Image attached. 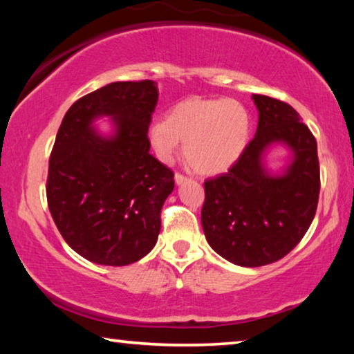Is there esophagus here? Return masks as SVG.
Segmentation results:
<instances>
[{
  "mask_svg": "<svg viewBox=\"0 0 354 354\" xmlns=\"http://www.w3.org/2000/svg\"><path fill=\"white\" fill-rule=\"evenodd\" d=\"M187 181H189V178H185L184 175H181V173H176V175H175V183H176L178 185H181V184L187 183Z\"/></svg>",
  "mask_w": 354,
  "mask_h": 354,
  "instance_id": "1",
  "label": "esophagus"
}]
</instances>
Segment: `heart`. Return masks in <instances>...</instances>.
<instances>
[{
    "mask_svg": "<svg viewBox=\"0 0 354 354\" xmlns=\"http://www.w3.org/2000/svg\"><path fill=\"white\" fill-rule=\"evenodd\" d=\"M250 113L234 100L189 98L156 120L148 128V143L162 162H170L179 142L184 160L201 175L230 170L241 158L250 139Z\"/></svg>",
    "mask_w": 354,
    "mask_h": 354,
    "instance_id": "heart-1",
    "label": "heart"
}]
</instances>
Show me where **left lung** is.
<instances>
[{
	"label": "left lung",
	"mask_w": 354,
	"mask_h": 354,
	"mask_svg": "<svg viewBox=\"0 0 354 354\" xmlns=\"http://www.w3.org/2000/svg\"><path fill=\"white\" fill-rule=\"evenodd\" d=\"M259 112L254 139L230 171L205 183L201 225L211 248L241 267L279 261L306 234L317 211L320 167L317 142L290 104L253 95ZM291 159L281 172L265 165L272 146Z\"/></svg>",
	"instance_id": "8db88e82"
}]
</instances>
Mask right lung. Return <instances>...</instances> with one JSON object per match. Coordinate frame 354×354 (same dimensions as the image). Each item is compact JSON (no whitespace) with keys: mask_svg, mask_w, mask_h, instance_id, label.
Segmentation results:
<instances>
[{"mask_svg":"<svg viewBox=\"0 0 354 354\" xmlns=\"http://www.w3.org/2000/svg\"><path fill=\"white\" fill-rule=\"evenodd\" d=\"M158 98L154 81L111 82L71 104L57 131L48 207L64 241L87 261L128 266L158 242L160 209L175 187L173 171L149 154ZM103 116L111 135L94 128Z\"/></svg>","mask_w":354,"mask_h":354,"instance_id":"1","label":"right lung"}]
</instances>
